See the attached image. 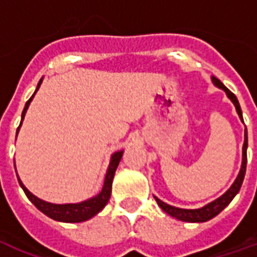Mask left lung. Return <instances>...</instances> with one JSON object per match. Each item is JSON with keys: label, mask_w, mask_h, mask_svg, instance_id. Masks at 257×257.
Segmentation results:
<instances>
[{"label": "left lung", "mask_w": 257, "mask_h": 257, "mask_svg": "<svg viewBox=\"0 0 257 257\" xmlns=\"http://www.w3.org/2000/svg\"><path fill=\"white\" fill-rule=\"evenodd\" d=\"M213 82H214V85L217 87H220L226 93L229 98H230V101L234 103V106H236V110H237L238 115H240V118L242 120V113H241V107H240V103H238L237 98L236 95L230 91V90L224 86V83L220 81V79H217V78H211ZM246 147H248V135H246V128H245V139H244V146H242V164H241V170L238 172V176L236 178V181L230 186V189L224 194V195H221L220 198L215 199L213 202H210L206 206L201 207V209H179V207H174L171 205H167L163 201H160L159 198H156V202L159 205L162 209H163L167 214H170L171 217H175L178 220L181 221H186V222H205V221L211 220L213 217H215L217 214H220L221 211L224 210L225 207L228 206L229 203L232 202V199L236 197V194L240 191V187L242 185V181H244V176H245V170H246Z\"/></svg>", "instance_id": "left-lung-1"}]
</instances>
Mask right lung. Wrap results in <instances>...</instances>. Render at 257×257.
Instances as JSON below:
<instances>
[{
    "mask_svg": "<svg viewBox=\"0 0 257 257\" xmlns=\"http://www.w3.org/2000/svg\"><path fill=\"white\" fill-rule=\"evenodd\" d=\"M40 83H42V79L39 81L37 83V89L36 91L40 87ZM35 91V93H36ZM33 93V95H35ZM33 95L29 98L27 103H25L24 110H23V114H21V121L24 118L25 111L28 109L29 102L32 101ZM21 125V122H20ZM20 126L17 128V132H19ZM122 152L124 151H118L115 152L111 156L110 164H109V168H107L106 176H105V182H103V187L101 190V193L95 195L94 198H90L87 201H83L81 203H66V205H55V203H50L43 201V199L37 198L35 197L32 193H29L27 187H25L21 181L19 179V183L21 186V189L24 190L25 195L28 197L29 201L35 205V206L39 209L40 211H43L44 214L48 215L50 218L56 221H62V222H82V221H86L91 218L93 215H95L97 213L102 210L105 205L107 203L109 198H110V193H111V182H113V176H114V172L117 170V166L120 163L121 158H122Z\"/></svg>",
    "mask_w": 257,
    "mask_h": 257,
    "instance_id": "right-lung-1",
    "label": "right lung"
}]
</instances>
